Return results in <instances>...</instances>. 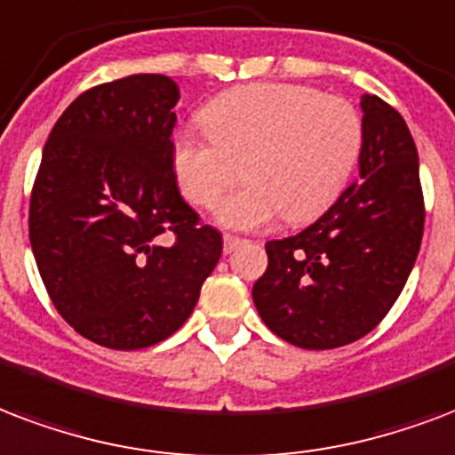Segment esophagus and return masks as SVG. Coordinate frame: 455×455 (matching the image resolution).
I'll return each instance as SVG.
<instances>
[{
    "mask_svg": "<svg viewBox=\"0 0 455 455\" xmlns=\"http://www.w3.org/2000/svg\"><path fill=\"white\" fill-rule=\"evenodd\" d=\"M241 243H245L243 241V238H238V235H231V234H227L224 235V252H234L235 248H238V245H241Z\"/></svg>",
    "mask_w": 455,
    "mask_h": 455,
    "instance_id": "obj_1",
    "label": "esophagus"
}]
</instances>
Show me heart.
<instances>
[{
	"mask_svg": "<svg viewBox=\"0 0 455 455\" xmlns=\"http://www.w3.org/2000/svg\"><path fill=\"white\" fill-rule=\"evenodd\" d=\"M203 133L173 135V173L183 197L214 207L221 227L258 231L286 217L307 224L341 197L358 169L363 116L341 97L296 83H255L214 97L200 112ZM246 169L243 170L242 166Z\"/></svg>",
	"mask_w": 455,
	"mask_h": 455,
	"instance_id": "obj_1",
	"label": "heart"
}]
</instances>
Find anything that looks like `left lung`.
<instances>
[{
    "mask_svg": "<svg viewBox=\"0 0 455 455\" xmlns=\"http://www.w3.org/2000/svg\"><path fill=\"white\" fill-rule=\"evenodd\" d=\"M360 179L300 234L265 245L259 317L298 348L327 351L379 324L401 296L425 228L418 148L403 116L363 95Z\"/></svg>",
    "mask_w": 455,
    "mask_h": 455,
    "instance_id": "8db88e82",
    "label": "left lung"
}]
</instances>
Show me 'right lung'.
Wrapping results in <instances>:
<instances>
[{
    "mask_svg": "<svg viewBox=\"0 0 455 455\" xmlns=\"http://www.w3.org/2000/svg\"><path fill=\"white\" fill-rule=\"evenodd\" d=\"M179 85L135 74L85 90L52 128L30 196V245L52 303L114 351L172 336L221 258V234L179 193Z\"/></svg>",
    "mask_w": 455,
    "mask_h": 455,
    "instance_id": "add662e5",
    "label": "right lung"
}]
</instances>
